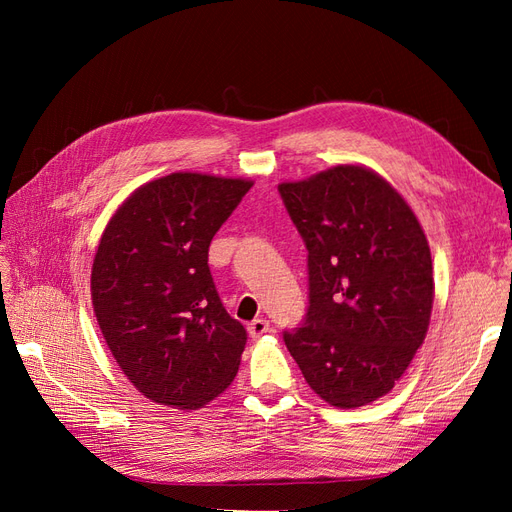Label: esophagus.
<instances>
[{
    "label": "esophagus",
    "mask_w": 512,
    "mask_h": 512,
    "mask_svg": "<svg viewBox=\"0 0 512 512\" xmlns=\"http://www.w3.org/2000/svg\"><path fill=\"white\" fill-rule=\"evenodd\" d=\"M269 331V320L267 318H256L250 324H247V333L250 337H260Z\"/></svg>",
    "instance_id": "obj_1"
}]
</instances>
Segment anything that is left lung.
I'll list each match as a JSON object with an SVG mask.
<instances>
[{
	"label": "left lung",
	"instance_id": "obj_1",
	"mask_svg": "<svg viewBox=\"0 0 512 512\" xmlns=\"http://www.w3.org/2000/svg\"><path fill=\"white\" fill-rule=\"evenodd\" d=\"M280 196L307 247V312L284 342L331 406L389 393L421 348L433 271L416 215L374 170L342 164Z\"/></svg>",
	"mask_w": 512,
	"mask_h": 512
}]
</instances>
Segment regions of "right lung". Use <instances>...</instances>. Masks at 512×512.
<instances>
[{
  "label": "right lung",
  "instance_id": "obj_1",
  "mask_svg": "<svg viewBox=\"0 0 512 512\" xmlns=\"http://www.w3.org/2000/svg\"><path fill=\"white\" fill-rule=\"evenodd\" d=\"M252 181L173 173L138 188L108 222L91 269L100 331L147 399L196 410L237 376L247 331L209 271L215 232Z\"/></svg>",
  "mask_w": 512,
  "mask_h": 512
}]
</instances>
